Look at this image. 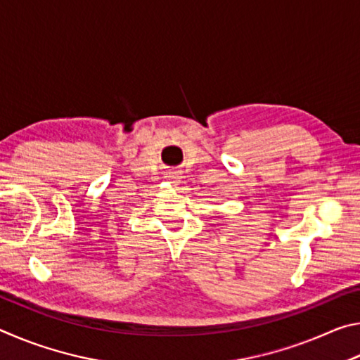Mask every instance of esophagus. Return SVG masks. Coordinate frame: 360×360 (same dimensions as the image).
Listing matches in <instances>:
<instances>
[{"label": "esophagus", "mask_w": 360, "mask_h": 360, "mask_svg": "<svg viewBox=\"0 0 360 360\" xmlns=\"http://www.w3.org/2000/svg\"><path fill=\"white\" fill-rule=\"evenodd\" d=\"M168 178L172 179L173 182H176V181H178V179L181 178V176H179V173H178V172H173V173H168Z\"/></svg>", "instance_id": "1"}]
</instances>
